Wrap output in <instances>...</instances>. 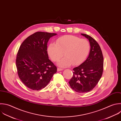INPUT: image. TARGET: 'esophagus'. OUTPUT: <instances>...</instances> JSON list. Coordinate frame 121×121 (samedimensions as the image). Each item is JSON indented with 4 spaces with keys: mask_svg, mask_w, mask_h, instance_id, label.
Listing matches in <instances>:
<instances>
[{
    "mask_svg": "<svg viewBox=\"0 0 121 121\" xmlns=\"http://www.w3.org/2000/svg\"><path fill=\"white\" fill-rule=\"evenodd\" d=\"M61 70H63V69H60V68H58V69H57V71H61Z\"/></svg>",
    "mask_w": 121,
    "mask_h": 121,
    "instance_id": "1",
    "label": "esophagus"
}]
</instances>
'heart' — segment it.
<instances>
[{"mask_svg": "<svg viewBox=\"0 0 121 121\" xmlns=\"http://www.w3.org/2000/svg\"><path fill=\"white\" fill-rule=\"evenodd\" d=\"M90 49V45L86 39L69 35L58 38L56 43H50L47 52L54 61L60 60L64 52L65 57L60 60L57 64L61 68H66L72 64L78 65L83 63L88 55Z\"/></svg>", "mask_w": 121, "mask_h": 121, "instance_id": "b5f03b06", "label": "heart"}]
</instances>
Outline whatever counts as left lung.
<instances>
[{"label": "left lung", "mask_w": 121, "mask_h": 121, "mask_svg": "<svg viewBox=\"0 0 121 121\" xmlns=\"http://www.w3.org/2000/svg\"><path fill=\"white\" fill-rule=\"evenodd\" d=\"M90 43V50L86 60L73 70V76L69 82L71 88L83 93L92 90L100 79L103 71L104 58L100 47L89 35L81 34Z\"/></svg>", "instance_id": "1"}]
</instances>
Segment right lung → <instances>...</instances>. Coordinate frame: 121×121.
Wrapping results in <instances>:
<instances>
[{
    "label": "right lung",
    "instance_id": "1",
    "mask_svg": "<svg viewBox=\"0 0 121 121\" xmlns=\"http://www.w3.org/2000/svg\"><path fill=\"white\" fill-rule=\"evenodd\" d=\"M54 33L38 32L21 44L16 59L17 74L29 88L39 90L45 87L57 72V67L49 59L47 43Z\"/></svg>",
    "mask_w": 121,
    "mask_h": 121
}]
</instances>
